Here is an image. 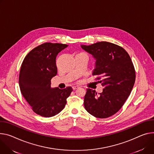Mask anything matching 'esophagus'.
I'll return each mask as SVG.
<instances>
[{
  "label": "esophagus",
  "instance_id": "esophagus-1",
  "mask_svg": "<svg viewBox=\"0 0 154 154\" xmlns=\"http://www.w3.org/2000/svg\"><path fill=\"white\" fill-rule=\"evenodd\" d=\"M79 88L78 86H74V87H72L73 90H75V89H77V88Z\"/></svg>",
  "mask_w": 154,
  "mask_h": 154
}]
</instances>
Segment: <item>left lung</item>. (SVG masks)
<instances>
[{"mask_svg":"<svg viewBox=\"0 0 154 154\" xmlns=\"http://www.w3.org/2000/svg\"><path fill=\"white\" fill-rule=\"evenodd\" d=\"M81 47L96 59L93 75L98 76L96 80L104 88L98 95L95 90L87 88L84 107L95 117H109L121 109L134 86L136 74L131 59L124 48L107 42Z\"/></svg>","mask_w":154,"mask_h":154,"instance_id":"obj_1","label":"left lung"}]
</instances>
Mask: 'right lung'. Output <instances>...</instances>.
Returning <instances> with one entry per match:
<instances>
[{
	"instance_id": "right-lung-1",
	"label": "right lung",
	"mask_w": 154,
	"mask_h": 154,
	"mask_svg": "<svg viewBox=\"0 0 154 154\" xmlns=\"http://www.w3.org/2000/svg\"><path fill=\"white\" fill-rule=\"evenodd\" d=\"M68 45L44 43L32 49L24 58L19 75L21 93L34 112L44 117L59 114L72 91L51 87V79L57 75V56Z\"/></svg>"
}]
</instances>
